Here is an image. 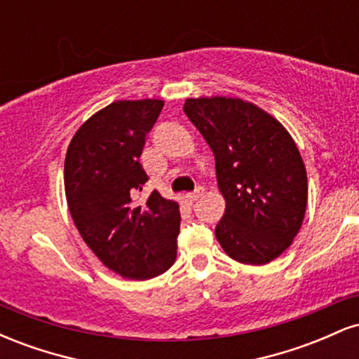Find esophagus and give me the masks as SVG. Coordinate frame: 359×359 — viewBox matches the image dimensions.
Returning <instances> with one entry per match:
<instances>
[{"label":"esophagus","mask_w":359,"mask_h":359,"mask_svg":"<svg viewBox=\"0 0 359 359\" xmlns=\"http://www.w3.org/2000/svg\"><path fill=\"white\" fill-rule=\"evenodd\" d=\"M203 194H204V189H203V187H199V189H197L196 192L187 194V196H185V199H187L189 203H196L197 199H201V197H203Z\"/></svg>","instance_id":"obj_1"}]
</instances>
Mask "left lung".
Segmentation results:
<instances>
[{"instance_id":"left-lung-1","label":"left lung","mask_w":359,"mask_h":359,"mask_svg":"<svg viewBox=\"0 0 359 359\" xmlns=\"http://www.w3.org/2000/svg\"><path fill=\"white\" fill-rule=\"evenodd\" d=\"M184 111L216 160L226 201L216 238L229 258L266 265L294 243L307 208V172L285 126L240 97H189Z\"/></svg>"}]
</instances>
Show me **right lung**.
<instances>
[{
    "mask_svg": "<svg viewBox=\"0 0 359 359\" xmlns=\"http://www.w3.org/2000/svg\"><path fill=\"white\" fill-rule=\"evenodd\" d=\"M162 100L114 101L76 131L64 163L69 212L106 269L130 280L158 277L174 265L179 204L154 191L135 201L148 177L140 165Z\"/></svg>",
    "mask_w": 359,
    "mask_h": 359,
    "instance_id": "obj_1",
    "label": "right lung"
}]
</instances>
